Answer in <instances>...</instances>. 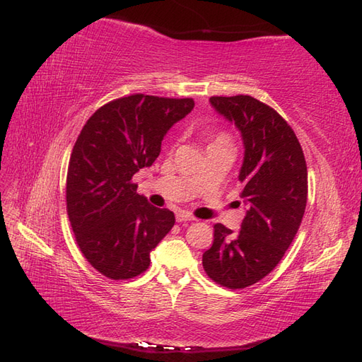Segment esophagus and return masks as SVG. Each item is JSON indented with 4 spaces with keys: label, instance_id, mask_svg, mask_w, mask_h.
I'll list each match as a JSON object with an SVG mask.
<instances>
[{
    "label": "esophagus",
    "instance_id": "obj_1",
    "mask_svg": "<svg viewBox=\"0 0 362 362\" xmlns=\"http://www.w3.org/2000/svg\"><path fill=\"white\" fill-rule=\"evenodd\" d=\"M175 220L179 221V223H183V221H192L196 220L191 214H188V212H177V216H175Z\"/></svg>",
    "mask_w": 362,
    "mask_h": 362
}]
</instances>
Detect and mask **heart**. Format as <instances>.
<instances>
[{"mask_svg":"<svg viewBox=\"0 0 362 362\" xmlns=\"http://www.w3.org/2000/svg\"><path fill=\"white\" fill-rule=\"evenodd\" d=\"M217 142H229V139L225 134H217V136H214V137L211 139V144H217Z\"/></svg>","mask_w":362,"mask_h":362,"instance_id":"1","label":"heart"}]
</instances>
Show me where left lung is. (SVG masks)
<instances>
[{"label": "left lung", "mask_w": 362, "mask_h": 362, "mask_svg": "<svg viewBox=\"0 0 362 362\" xmlns=\"http://www.w3.org/2000/svg\"><path fill=\"white\" fill-rule=\"evenodd\" d=\"M209 102L242 134L238 180L246 216L238 233L214 226L202 263L211 280L245 289L269 274L291 246L308 203V166L293 129L269 105L246 95Z\"/></svg>", "instance_id": "obj_1"}]
</instances>
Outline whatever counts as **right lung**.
I'll return each instance as SVG.
<instances>
[{"instance_id":"1","label":"right lung","mask_w":362,"mask_h":362,"mask_svg":"<svg viewBox=\"0 0 362 362\" xmlns=\"http://www.w3.org/2000/svg\"><path fill=\"white\" fill-rule=\"evenodd\" d=\"M194 108L191 98L132 95L96 110L76 139L67 171V212L87 262L111 280L150 266L174 226V212L136 192L133 175L151 166L168 129Z\"/></svg>"}]
</instances>
